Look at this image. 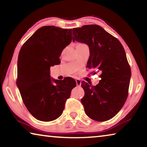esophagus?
I'll return each mask as SVG.
<instances>
[{
  "label": "esophagus",
  "instance_id": "esophagus-1",
  "mask_svg": "<svg viewBox=\"0 0 147 147\" xmlns=\"http://www.w3.org/2000/svg\"><path fill=\"white\" fill-rule=\"evenodd\" d=\"M76 83L77 86H80L82 84V81L80 79H76Z\"/></svg>",
  "mask_w": 147,
  "mask_h": 147
}]
</instances>
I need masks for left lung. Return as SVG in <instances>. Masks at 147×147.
<instances>
[{
	"mask_svg": "<svg viewBox=\"0 0 147 147\" xmlns=\"http://www.w3.org/2000/svg\"><path fill=\"white\" fill-rule=\"evenodd\" d=\"M73 41L89 47L87 66L101 73V80L95 86L82 82L85 91L81 99L84 110L94 121L109 120L121 110L128 97L131 70L125 51L117 39L96 24L73 28Z\"/></svg>",
	"mask_w": 147,
	"mask_h": 147,
	"instance_id": "8db88e82",
	"label": "left lung"
}]
</instances>
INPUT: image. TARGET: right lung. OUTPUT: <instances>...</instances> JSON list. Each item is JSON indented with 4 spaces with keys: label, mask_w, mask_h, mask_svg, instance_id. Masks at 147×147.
<instances>
[{
    "label": "right lung",
    "mask_w": 147,
    "mask_h": 147,
    "mask_svg": "<svg viewBox=\"0 0 147 147\" xmlns=\"http://www.w3.org/2000/svg\"><path fill=\"white\" fill-rule=\"evenodd\" d=\"M72 41V29L45 26L35 32L19 52L17 86L32 115L48 122L60 116L76 84L72 78H51L50 68L60 63L59 57Z\"/></svg>",
    "instance_id": "add662e5"
}]
</instances>
